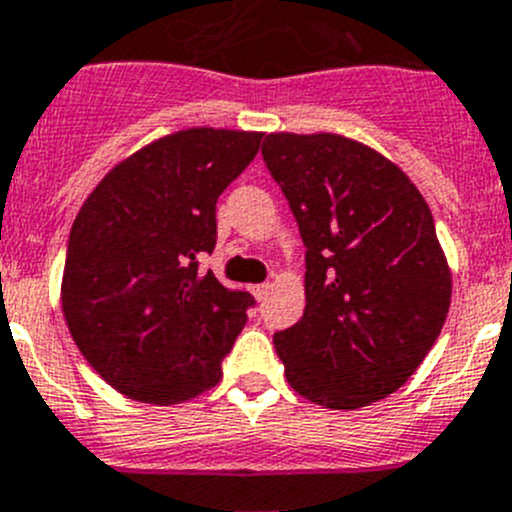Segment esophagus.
Segmentation results:
<instances>
[{
    "label": "esophagus",
    "instance_id": "1",
    "mask_svg": "<svg viewBox=\"0 0 512 512\" xmlns=\"http://www.w3.org/2000/svg\"><path fill=\"white\" fill-rule=\"evenodd\" d=\"M267 290H270V285H252V287H250L252 297H255L257 302L265 300V297H267Z\"/></svg>",
    "mask_w": 512,
    "mask_h": 512
}]
</instances>
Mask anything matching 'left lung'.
Masks as SVG:
<instances>
[{
  "instance_id": "obj_1",
  "label": "left lung",
  "mask_w": 512,
  "mask_h": 512,
  "mask_svg": "<svg viewBox=\"0 0 512 512\" xmlns=\"http://www.w3.org/2000/svg\"><path fill=\"white\" fill-rule=\"evenodd\" d=\"M262 157L307 247L305 312L275 335L290 388L330 410L388 398L453 297L428 202L395 162L335 132H270Z\"/></svg>"
}]
</instances>
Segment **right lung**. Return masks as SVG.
Returning a JSON list of instances; mask_svg holds the SVG:
<instances>
[{
    "instance_id": "obj_1",
    "label": "right lung",
    "mask_w": 512,
    "mask_h": 512,
    "mask_svg": "<svg viewBox=\"0 0 512 512\" xmlns=\"http://www.w3.org/2000/svg\"><path fill=\"white\" fill-rule=\"evenodd\" d=\"M262 132L192 127L112 167L69 230L62 315L107 385L150 405L215 388L252 297L197 270L215 250V205Z\"/></svg>"
}]
</instances>
